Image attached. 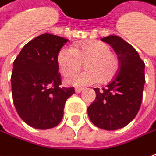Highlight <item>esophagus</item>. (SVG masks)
<instances>
[{
    "label": "esophagus",
    "mask_w": 156,
    "mask_h": 156,
    "mask_svg": "<svg viewBox=\"0 0 156 156\" xmlns=\"http://www.w3.org/2000/svg\"><path fill=\"white\" fill-rule=\"evenodd\" d=\"M82 90H83V88H79V87H77V88L75 89V91H76V93H80Z\"/></svg>",
    "instance_id": "obj_1"
}]
</instances>
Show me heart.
<instances>
[{"instance_id": "obj_1", "label": "heart", "mask_w": 156, "mask_h": 156, "mask_svg": "<svg viewBox=\"0 0 156 156\" xmlns=\"http://www.w3.org/2000/svg\"><path fill=\"white\" fill-rule=\"evenodd\" d=\"M57 63L62 75L66 77L76 73L84 63L87 70L68 80V83L75 86L108 83L120 68L119 59L111 46L99 40H86L73 48H62L57 55Z\"/></svg>"}]
</instances>
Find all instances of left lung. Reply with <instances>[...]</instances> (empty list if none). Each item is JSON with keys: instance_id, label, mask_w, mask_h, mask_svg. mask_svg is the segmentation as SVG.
Wrapping results in <instances>:
<instances>
[{"instance_id": "1", "label": "left lung", "mask_w": 156, "mask_h": 156, "mask_svg": "<svg viewBox=\"0 0 156 156\" xmlns=\"http://www.w3.org/2000/svg\"><path fill=\"white\" fill-rule=\"evenodd\" d=\"M101 41L116 52L120 68L105 88L94 89L96 100L88 108V114L97 127L114 131L129 124L140 110L145 83L144 63L137 51L120 36L110 35Z\"/></svg>"}]
</instances>
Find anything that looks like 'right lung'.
I'll return each mask as SVG.
<instances>
[{"instance_id": "obj_1", "label": "right lung", "mask_w": 156, "mask_h": 156, "mask_svg": "<svg viewBox=\"0 0 156 156\" xmlns=\"http://www.w3.org/2000/svg\"><path fill=\"white\" fill-rule=\"evenodd\" d=\"M68 40L43 34L28 42L13 61L12 94L21 119L29 126L46 130L62 120L74 87L61 86L57 55Z\"/></svg>"}]
</instances>
